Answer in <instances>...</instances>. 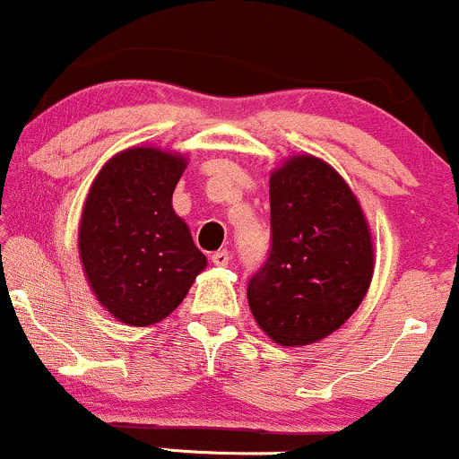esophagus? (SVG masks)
<instances>
[{
    "instance_id": "34e87169",
    "label": "esophagus",
    "mask_w": 459,
    "mask_h": 459,
    "mask_svg": "<svg viewBox=\"0 0 459 459\" xmlns=\"http://www.w3.org/2000/svg\"><path fill=\"white\" fill-rule=\"evenodd\" d=\"M229 261H230V255L226 250H218L212 255V263L215 267H226L229 265Z\"/></svg>"
}]
</instances>
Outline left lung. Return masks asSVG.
Segmentation results:
<instances>
[{
    "label": "left lung",
    "mask_w": 459,
    "mask_h": 459,
    "mask_svg": "<svg viewBox=\"0 0 459 459\" xmlns=\"http://www.w3.org/2000/svg\"><path fill=\"white\" fill-rule=\"evenodd\" d=\"M270 256L247 282V304L276 343H317L360 307L373 278V241L343 177L313 155L270 177Z\"/></svg>",
    "instance_id": "obj_1"
}]
</instances>
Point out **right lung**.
I'll use <instances>...</instances> for the list:
<instances>
[{"instance_id":"1","label":"right lung","mask_w":459,"mask_h":459,"mask_svg":"<svg viewBox=\"0 0 459 459\" xmlns=\"http://www.w3.org/2000/svg\"><path fill=\"white\" fill-rule=\"evenodd\" d=\"M186 168L178 152L131 146L105 163L88 192L79 259L94 298L127 325L166 319L207 267V256L172 209Z\"/></svg>"}]
</instances>
